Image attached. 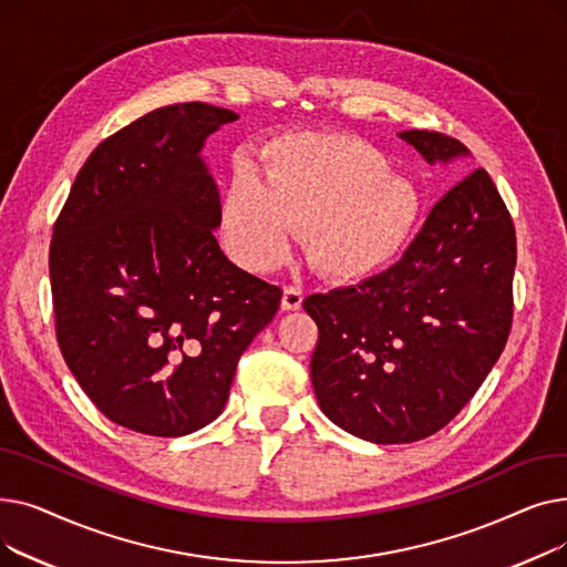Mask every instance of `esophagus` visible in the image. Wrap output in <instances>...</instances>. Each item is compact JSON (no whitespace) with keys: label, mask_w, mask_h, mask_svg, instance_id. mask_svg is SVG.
I'll list each match as a JSON object with an SVG mask.
<instances>
[{"label":"esophagus","mask_w":567,"mask_h":567,"mask_svg":"<svg viewBox=\"0 0 567 567\" xmlns=\"http://www.w3.org/2000/svg\"><path fill=\"white\" fill-rule=\"evenodd\" d=\"M303 306V289L301 287H285L282 291V310L291 312V310H299Z\"/></svg>","instance_id":"esophagus-1"}]
</instances>
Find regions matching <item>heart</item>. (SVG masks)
Masks as SVG:
<instances>
[{
	"label": "heart",
	"instance_id": "obj_1",
	"mask_svg": "<svg viewBox=\"0 0 567 567\" xmlns=\"http://www.w3.org/2000/svg\"><path fill=\"white\" fill-rule=\"evenodd\" d=\"M421 195L374 146L338 133H299L266 148L264 182L238 169L223 199L225 241L261 271L306 229L310 264L331 278H359L406 244Z\"/></svg>",
	"mask_w": 567,
	"mask_h": 567
}]
</instances>
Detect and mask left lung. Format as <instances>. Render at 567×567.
Masks as SVG:
<instances>
[{"label":"left lung","mask_w":567,"mask_h":567,"mask_svg":"<svg viewBox=\"0 0 567 567\" xmlns=\"http://www.w3.org/2000/svg\"><path fill=\"white\" fill-rule=\"evenodd\" d=\"M430 165L468 158L441 133L402 131ZM515 227L485 169L445 193L389 271L303 301L319 340L310 377L321 411L372 443L449 425L498 361L513 323Z\"/></svg>","instance_id":"obj_1"}]
</instances>
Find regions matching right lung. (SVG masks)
Masks as SVG:
<instances>
[{"label": "right lung", "instance_id": "add662e5", "mask_svg": "<svg viewBox=\"0 0 567 567\" xmlns=\"http://www.w3.org/2000/svg\"><path fill=\"white\" fill-rule=\"evenodd\" d=\"M238 114L178 103L103 140L50 244L59 349L116 425L186 436L216 421L241 353L282 291L216 241L220 195L202 148Z\"/></svg>", "mask_w": 567, "mask_h": 567}]
</instances>
